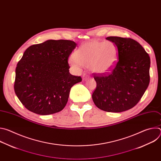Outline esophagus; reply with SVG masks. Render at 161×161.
<instances>
[{
    "mask_svg": "<svg viewBox=\"0 0 161 161\" xmlns=\"http://www.w3.org/2000/svg\"><path fill=\"white\" fill-rule=\"evenodd\" d=\"M90 76L89 75H88V74H84L83 75V80H84V81H85L86 79H88V78H90Z\"/></svg>",
    "mask_w": 161,
    "mask_h": 161,
    "instance_id": "obj_1",
    "label": "esophagus"
}]
</instances>
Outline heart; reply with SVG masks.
Returning a JSON list of instances; mask_svg holds the SVG:
<instances>
[{"instance_id":"obj_1","label":"heart","mask_w":161,"mask_h":161,"mask_svg":"<svg viewBox=\"0 0 161 161\" xmlns=\"http://www.w3.org/2000/svg\"><path fill=\"white\" fill-rule=\"evenodd\" d=\"M118 57V48L112 41L92 40L82 44L69 62L76 69L86 65L94 73L106 74L115 66Z\"/></svg>"}]
</instances>
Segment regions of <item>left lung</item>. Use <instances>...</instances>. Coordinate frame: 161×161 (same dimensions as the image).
<instances>
[{"instance_id":"left-lung-1","label":"left lung","mask_w":161,"mask_h":161,"mask_svg":"<svg viewBox=\"0 0 161 161\" xmlns=\"http://www.w3.org/2000/svg\"><path fill=\"white\" fill-rule=\"evenodd\" d=\"M106 39L116 44L119 60L109 75H94L97 87L92 97L103 111L122 112L138 103L148 88L150 58L142 46L132 39Z\"/></svg>"}]
</instances>
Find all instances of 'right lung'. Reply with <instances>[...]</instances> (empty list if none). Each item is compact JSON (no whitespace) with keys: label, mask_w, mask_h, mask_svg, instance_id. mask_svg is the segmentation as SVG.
Instances as JSON below:
<instances>
[{"label":"right lung","mask_w":161,"mask_h":161,"mask_svg":"<svg viewBox=\"0 0 161 161\" xmlns=\"http://www.w3.org/2000/svg\"><path fill=\"white\" fill-rule=\"evenodd\" d=\"M77 44L69 40H47L29 47L16 68V96L28 110L41 115L60 111L71 87L81 81L70 74L68 58Z\"/></svg>","instance_id":"1"}]
</instances>
